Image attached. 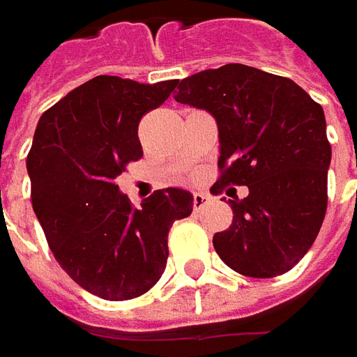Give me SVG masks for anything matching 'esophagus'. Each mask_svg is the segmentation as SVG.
<instances>
[{
  "mask_svg": "<svg viewBox=\"0 0 357 357\" xmlns=\"http://www.w3.org/2000/svg\"><path fill=\"white\" fill-rule=\"evenodd\" d=\"M208 202H211V197H208V195H204V192H197V195L192 197V208H195V213L202 211Z\"/></svg>",
  "mask_w": 357,
  "mask_h": 357,
  "instance_id": "esophagus-1",
  "label": "esophagus"
}]
</instances>
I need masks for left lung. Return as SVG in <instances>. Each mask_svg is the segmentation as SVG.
Wrapping results in <instances>:
<instances>
[{
  "label": "left lung",
  "mask_w": 357,
  "mask_h": 357,
  "mask_svg": "<svg viewBox=\"0 0 357 357\" xmlns=\"http://www.w3.org/2000/svg\"><path fill=\"white\" fill-rule=\"evenodd\" d=\"M174 99L216 119L220 176L211 192L248 186L246 199L228 200L232 225L214 234V250L242 276L292 270L328 208L332 146L322 105L292 79L240 63L186 77Z\"/></svg>",
  "instance_id": "obj_1"
}]
</instances>
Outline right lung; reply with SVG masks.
Listing matches in <instances>:
<instances>
[{
  "mask_svg": "<svg viewBox=\"0 0 357 357\" xmlns=\"http://www.w3.org/2000/svg\"><path fill=\"white\" fill-rule=\"evenodd\" d=\"M178 79L143 85L99 75L47 109L27 155L31 204L59 266L91 294L121 302L149 292L169 258V230L192 213V195L155 190L135 208L115 185L143 157L141 119Z\"/></svg>",
  "mask_w": 357,
  "mask_h": 357,
  "instance_id": "1",
  "label": "right lung"
}]
</instances>
